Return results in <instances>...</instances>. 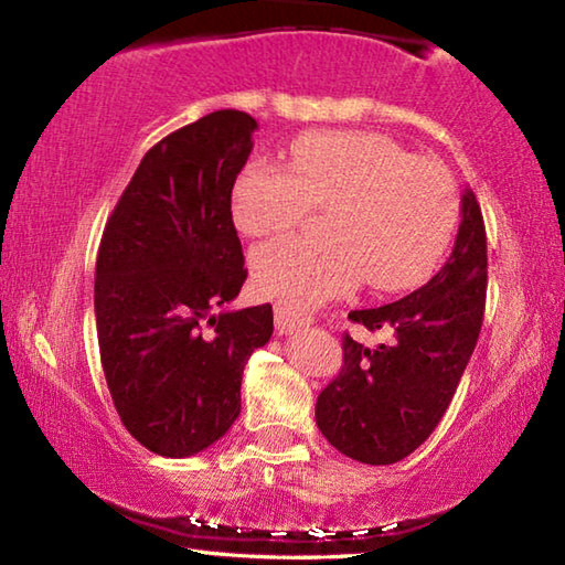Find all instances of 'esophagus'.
Segmentation results:
<instances>
[{
	"instance_id": "obj_1",
	"label": "esophagus",
	"mask_w": 565,
	"mask_h": 565,
	"mask_svg": "<svg viewBox=\"0 0 565 565\" xmlns=\"http://www.w3.org/2000/svg\"><path fill=\"white\" fill-rule=\"evenodd\" d=\"M274 313H276V329H279V333H289L296 327H303V323L311 321L309 313H303L301 309H296V306L286 301H276Z\"/></svg>"
}]
</instances>
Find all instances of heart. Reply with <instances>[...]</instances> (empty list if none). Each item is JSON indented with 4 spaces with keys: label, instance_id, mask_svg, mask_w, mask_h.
<instances>
[{
    "label": "heart",
    "instance_id": "heart-1",
    "mask_svg": "<svg viewBox=\"0 0 565 565\" xmlns=\"http://www.w3.org/2000/svg\"><path fill=\"white\" fill-rule=\"evenodd\" d=\"M327 209V238L281 236L254 248L264 294L311 303L366 276L379 291H404L441 264L458 222L448 171L371 131H313L294 139L289 169L254 159L232 189V218L246 236L286 232Z\"/></svg>",
    "mask_w": 565,
    "mask_h": 565
}]
</instances>
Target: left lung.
<instances>
[{"label": "left lung", "mask_w": 565, "mask_h": 565, "mask_svg": "<svg viewBox=\"0 0 565 565\" xmlns=\"http://www.w3.org/2000/svg\"><path fill=\"white\" fill-rule=\"evenodd\" d=\"M486 228L471 189L461 194L454 252L431 281L379 309L351 311L394 341L366 349L343 337V363L317 398V426L353 461L396 463L434 434L476 349L486 306Z\"/></svg>", "instance_id": "left-lung-1"}]
</instances>
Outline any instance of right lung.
I'll return each mask as SVG.
<instances>
[{"mask_svg":"<svg viewBox=\"0 0 565 565\" xmlns=\"http://www.w3.org/2000/svg\"><path fill=\"white\" fill-rule=\"evenodd\" d=\"M254 117L218 109L151 147L114 206L97 256L102 369L121 424L149 451L184 458L242 411V376L274 333L271 303L222 309L246 281L232 189Z\"/></svg>","mask_w":565,"mask_h":565,"instance_id":"1","label":"right lung"}]
</instances>
